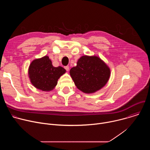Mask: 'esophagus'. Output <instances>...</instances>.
<instances>
[{
	"label": "esophagus",
	"instance_id": "34e87169",
	"mask_svg": "<svg viewBox=\"0 0 150 150\" xmlns=\"http://www.w3.org/2000/svg\"><path fill=\"white\" fill-rule=\"evenodd\" d=\"M65 69L67 70V71H69V67H68V66H67V67H65Z\"/></svg>",
	"mask_w": 150,
	"mask_h": 150
}]
</instances>
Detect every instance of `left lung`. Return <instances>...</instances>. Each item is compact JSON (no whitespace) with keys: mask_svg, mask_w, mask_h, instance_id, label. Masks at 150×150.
I'll list each match as a JSON object with an SVG mask.
<instances>
[{"mask_svg":"<svg viewBox=\"0 0 150 150\" xmlns=\"http://www.w3.org/2000/svg\"><path fill=\"white\" fill-rule=\"evenodd\" d=\"M70 75L77 88L86 94L97 92L104 87L110 76V69L97 56L84 55L70 70Z\"/></svg>","mask_w":150,"mask_h":150,"instance_id":"left-lung-1","label":"left lung"}]
</instances>
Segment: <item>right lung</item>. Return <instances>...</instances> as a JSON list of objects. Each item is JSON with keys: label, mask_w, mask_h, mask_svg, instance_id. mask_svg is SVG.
Segmentation results:
<instances>
[{"label": "right lung", "mask_w": 150, "mask_h": 150, "mask_svg": "<svg viewBox=\"0 0 150 150\" xmlns=\"http://www.w3.org/2000/svg\"><path fill=\"white\" fill-rule=\"evenodd\" d=\"M28 72L30 82L34 87L48 92L55 88L58 79L66 73V70L61 67H53L49 57L45 56L33 60Z\"/></svg>", "instance_id": "right-lung-1"}]
</instances>
